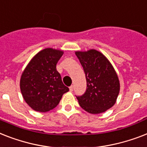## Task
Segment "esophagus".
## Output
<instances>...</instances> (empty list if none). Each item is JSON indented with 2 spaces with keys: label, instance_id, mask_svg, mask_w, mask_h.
I'll use <instances>...</instances> for the list:
<instances>
[{
  "label": "esophagus",
  "instance_id": "34e87169",
  "mask_svg": "<svg viewBox=\"0 0 147 147\" xmlns=\"http://www.w3.org/2000/svg\"><path fill=\"white\" fill-rule=\"evenodd\" d=\"M73 90H74V86H70V92H72Z\"/></svg>",
  "mask_w": 147,
  "mask_h": 147
}]
</instances>
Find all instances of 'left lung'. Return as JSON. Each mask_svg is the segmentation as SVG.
I'll return each instance as SVG.
<instances>
[{
  "label": "left lung",
  "mask_w": 147,
  "mask_h": 147,
  "mask_svg": "<svg viewBox=\"0 0 147 147\" xmlns=\"http://www.w3.org/2000/svg\"><path fill=\"white\" fill-rule=\"evenodd\" d=\"M75 54L86 80V92L76 96L80 105L89 113H102L116 102L120 90L118 75L105 55L95 49Z\"/></svg>",
  "instance_id": "left-lung-1"
}]
</instances>
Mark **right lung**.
Listing matches in <instances>:
<instances>
[{
  "label": "right lung",
  "instance_id": "obj_1",
  "mask_svg": "<svg viewBox=\"0 0 147 147\" xmlns=\"http://www.w3.org/2000/svg\"><path fill=\"white\" fill-rule=\"evenodd\" d=\"M64 52L45 49L36 54L22 74L20 90L26 102L35 111L46 112L55 109L63 94L69 91L56 69Z\"/></svg>",
  "mask_w": 147,
  "mask_h": 147
}]
</instances>
